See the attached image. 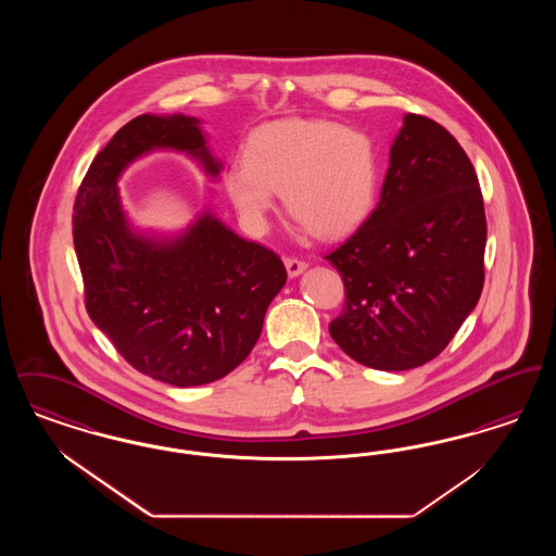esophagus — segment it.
Segmentation results:
<instances>
[{
  "label": "esophagus",
  "instance_id": "obj_1",
  "mask_svg": "<svg viewBox=\"0 0 556 556\" xmlns=\"http://www.w3.org/2000/svg\"><path fill=\"white\" fill-rule=\"evenodd\" d=\"M286 268H288L290 277H298L308 268V265L304 261H298V258H286Z\"/></svg>",
  "mask_w": 556,
  "mask_h": 556
}]
</instances>
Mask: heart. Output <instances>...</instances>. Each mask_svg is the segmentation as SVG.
I'll return each instance as SVG.
<instances>
[{
  "instance_id": "heart-1",
  "label": "heart",
  "mask_w": 556,
  "mask_h": 556,
  "mask_svg": "<svg viewBox=\"0 0 556 556\" xmlns=\"http://www.w3.org/2000/svg\"><path fill=\"white\" fill-rule=\"evenodd\" d=\"M223 189L241 218L263 229L281 191L286 211L318 239L344 238L375 208L379 154L369 135L325 118L261 125L231 162Z\"/></svg>"
}]
</instances>
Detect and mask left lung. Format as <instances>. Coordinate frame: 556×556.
I'll use <instances>...</instances> for the list:
<instances>
[{"instance_id":"1","label":"left lung","mask_w":556,"mask_h":556,"mask_svg":"<svg viewBox=\"0 0 556 556\" xmlns=\"http://www.w3.org/2000/svg\"><path fill=\"white\" fill-rule=\"evenodd\" d=\"M485 238L471 160L442 125L404 114L377 208L325 256L345 288L333 342L370 369L435 358L477 306Z\"/></svg>"}]
</instances>
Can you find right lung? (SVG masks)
<instances>
[{
	"label": "right lung",
	"mask_w": 556,
	"mask_h": 556,
	"mask_svg": "<svg viewBox=\"0 0 556 556\" xmlns=\"http://www.w3.org/2000/svg\"><path fill=\"white\" fill-rule=\"evenodd\" d=\"M154 150L184 152L212 179L223 168L193 116L141 114L116 132L75 202L85 306L132 369L177 388L204 386L248 358L288 273L275 252L239 238L211 211L177 236L137 231L116 184Z\"/></svg>",
	"instance_id": "right-lung-1"
}]
</instances>
